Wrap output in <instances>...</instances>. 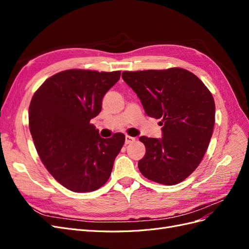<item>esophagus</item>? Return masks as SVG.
Masks as SVG:
<instances>
[{"label":"esophagus","instance_id":"34e87169","mask_svg":"<svg viewBox=\"0 0 249 249\" xmlns=\"http://www.w3.org/2000/svg\"><path fill=\"white\" fill-rule=\"evenodd\" d=\"M134 141H135L134 137H131V136H129V135H126V136H125V144H130V143H132Z\"/></svg>","mask_w":249,"mask_h":249}]
</instances>
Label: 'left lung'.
I'll return each mask as SVG.
<instances>
[{
	"label": "left lung",
	"mask_w": 249,
	"mask_h": 249,
	"mask_svg": "<svg viewBox=\"0 0 249 249\" xmlns=\"http://www.w3.org/2000/svg\"><path fill=\"white\" fill-rule=\"evenodd\" d=\"M122 77L140 99L149 117L161 119V139L141 136L145 155L138 162L146 178L163 185L183 182L197 168L212 137L215 103L207 86L191 71H124Z\"/></svg>",
	"instance_id": "8db88e82"
}]
</instances>
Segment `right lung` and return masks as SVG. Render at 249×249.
<instances>
[{"label":"right lung","mask_w":249,"mask_h":249,"mask_svg":"<svg viewBox=\"0 0 249 249\" xmlns=\"http://www.w3.org/2000/svg\"><path fill=\"white\" fill-rule=\"evenodd\" d=\"M119 78L120 71H63L44 81L30 103L37 153L53 178L71 191H94L110 178L125 137L116 133L104 139L90 120Z\"/></svg>","instance_id":"add662e5"}]
</instances>
